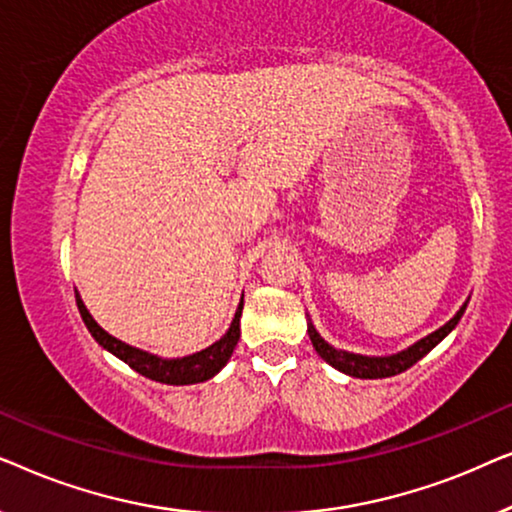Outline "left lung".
<instances>
[{"mask_svg": "<svg viewBox=\"0 0 512 512\" xmlns=\"http://www.w3.org/2000/svg\"><path fill=\"white\" fill-rule=\"evenodd\" d=\"M466 305L461 307V310L454 314V317L447 321L443 328H438L436 333L426 335L424 340H419L412 345L410 349H405L401 354H394V356H359V354H349V352H340V349H335L328 345V342L321 340V335L314 331L310 326V340L314 349H317V354L324 359L326 363H331L333 368L342 370V373L352 375V377H363V380H377V377H391V375H398L403 373V370H408L415 366V363L422 359L431 352L433 347L438 345L440 340L445 338L447 333L452 331L454 326L459 324L461 314H464Z\"/></svg>", "mask_w": 512, "mask_h": 512, "instance_id": "obj_1", "label": "left lung"}]
</instances>
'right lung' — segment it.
<instances>
[{
    "instance_id": "right-lung-1",
    "label": "right lung",
    "mask_w": 512,
    "mask_h": 512,
    "mask_svg": "<svg viewBox=\"0 0 512 512\" xmlns=\"http://www.w3.org/2000/svg\"><path fill=\"white\" fill-rule=\"evenodd\" d=\"M76 305H79L81 319L83 324L88 326V331L93 338L100 342L104 349H109L111 354L118 356V359L128 363L132 370H137L139 375L149 377V380L163 382V384H195V382H205L209 377H214L219 370L226 366L230 354L240 340V314H242V303L237 307L233 324H230L228 333L223 335L219 342H214L212 347L202 349V352L193 354V356H184V359H158V356L146 354L142 349H135L125 342L111 338L107 331H102L97 326V321L90 317V312L83 305V300L76 296Z\"/></svg>"
}]
</instances>
